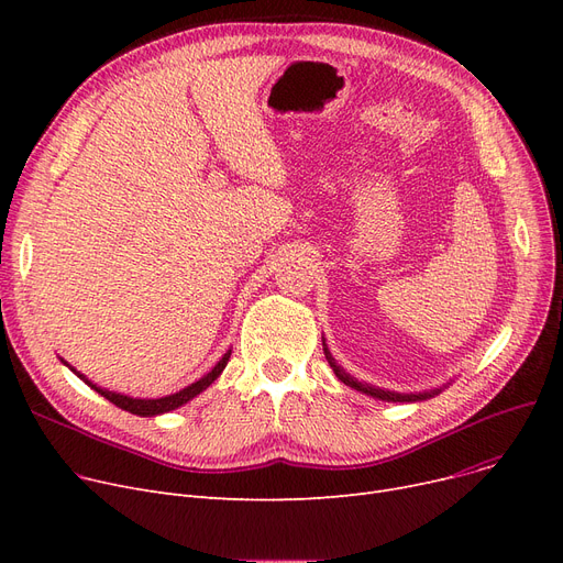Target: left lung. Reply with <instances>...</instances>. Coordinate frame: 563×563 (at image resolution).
<instances>
[{
	"label": "left lung",
	"mask_w": 563,
	"mask_h": 563,
	"mask_svg": "<svg viewBox=\"0 0 563 563\" xmlns=\"http://www.w3.org/2000/svg\"><path fill=\"white\" fill-rule=\"evenodd\" d=\"M321 344H323V356H327V361H329L331 369L335 372V376L344 383V386H349V388H353V390H358V393H363V395H367V397L380 399V401H395V404H397V401H399V404L424 401V399H431V397L440 395L442 390L452 386V378H450V383H445V386H442V388H433V390H424V393H395V390H383V388L372 386V383H365V380H358L356 376H351L344 367H340V365H338V361L333 358L331 349L327 346V340L321 338Z\"/></svg>",
	"instance_id": "1"
}]
</instances>
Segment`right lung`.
I'll list each match as a JSON object with an SVG mask.
<instances>
[{
    "mask_svg": "<svg viewBox=\"0 0 563 563\" xmlns=\"http://www.w3.org/2000/svg\"><path fill=\"white\" fill-rule=\"evenodd\" d=\"M230 349L223 353L221 356V361L207 372L205 376H200L198 380H194V383H189L187 388H183V390H177V393H173V395H166V397H157V399H141V397H130V395H123V393H113V390H107V388H100L98 383H93L91 378H86L81 372H77L73 365H68L64 358H58L62 361L70 372H75L88 388L91 390H96L98 395H102L104 399H109L113 406H118V408H123V410H128V412H132V416H139V418H155V416H162V412H168V410H175V408H180V406H185L187 401H191L194 397H198L202 390H207L212 386V383L221 376V372L225 369V365H228V361H230Z\"/></svg>",
    "mask_w": 563,
    "mask_h": 563,
    "instance_id": "right-lung-1",
    "label": "right lung"
}]
</instances>
